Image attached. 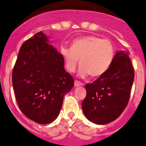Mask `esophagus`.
Segmentation results:
<instances>
[{
	"label": "esophagus",
	"instance_id": "34e87169",
	"mask_svg": "<svg viewBox=\"0 0 146 146\" xmlns=\"http://www.w3.org/2000/svg\"><path fill=\"white\" fill-rule=\"evenodd\" d=\"M83 86V83H82V82H80L77 80L74 81V86H75V87H79V86Z\"/></svg>",
	"mask_w": 146,
	"mask_h": 146
}]
</instances>
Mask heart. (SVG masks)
<instances>
[{"label":"heart","instance_id":"b5f03b06","mask_svg":"<svg viewBox=\"0 0 146 146\" xmlns=\"http://www.w3.org/2000/svg\"><path fill=\"white\" fill-rule=\"evenodd\" d=\"M60 54L68 72L72 73L75 71L80 59L79 75L85 77L90 74L98 77L103 75L111 66L115 48L109 40L88 36L73 40L71 48L61 47Z\"/></svg>","mask_w":146,"mask_h":146}]
</instances>
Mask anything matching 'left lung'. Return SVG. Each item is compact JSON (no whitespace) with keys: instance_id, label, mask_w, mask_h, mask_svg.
I'll return each mask as SVG.
<instances>
[{"instance_id":"obj_1","label":"left lung","mask_w":146,"mask_h":146,"mask_svg":"<svg viewBox=\"0 0 146 146\" xmlns=\"http://www.w3.org/2000/svg\"><path fill=\"white\" fill-rule=\"evenodd\" d=\"M129 51H118L103 75L86 84L82 103L85 115L96 124L109 123L118 118L128 104L135 78Z\"/></svg>"}]
</instances>
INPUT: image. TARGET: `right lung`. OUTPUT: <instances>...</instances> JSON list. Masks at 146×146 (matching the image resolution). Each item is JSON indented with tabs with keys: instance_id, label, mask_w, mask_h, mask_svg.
<instances>
[{
	"instance_id": "right-lung-1",
	"label": "right lung",
	"mask_w": 146,
	"mask_h": 146,
	"mask_svg": "<svg viewBox=\"0 0 146 146\" xmlns=\"http://www.w3.org/2000/svg\"><path fill=\"white\" fill-rule=\"evenodd\" d=\"M58 50L40 31L22 44L12 72L18 106L29 119L39 124L53 121L64 96L74 86Z\"/></svg>"
}]
</instances>
